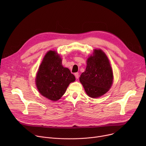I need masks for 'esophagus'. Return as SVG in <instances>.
Listing matches in <instances>:
<instances>
[{
  "instance_id": "obj_1",
  "label": "esophagus",
  "mask_w": 146,
  "mask_h": 146,
  "mask_svg": "<svg viewBox=\"0 0 146 146\" xmlns=\"http://www.w3.org/2000/svg\"><path fill=\"white\" fill-rule=\"evenodd\" d=\"M74 76L77 79H78L79 78V73H75Z\"/></svg>"
}]
</instances>
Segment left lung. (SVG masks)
Here are the masks:
<instances>
[{
    "label": "left lung",
    "instance_id": "8db88e82",
    "mask_svg": "<svg viewBox=\"0 0 146 146\" xmlns=\"http://www.w3.org/2000/svg\"><path fill=\"white\" fill-rule=\"evenodd\" d=\"M87 64L80 81L90 97L99 98L105 94L113 84V73L109 60L102 50L95 49Z\"/></svg>",
    "mask_w": 146,
    "mask_h": 146
}]
</instances>
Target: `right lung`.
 Instances as JSON below:
<instances>
[{
  "label": "right lung",
  "instance_id": "obj_1",
  "mask_svg": "<svg viewBox=\"0 0 146 146\" xmlns=\"http://www.w3.org/2000/svg\"><path fill=\"white\" fill-rule=\"evenodd\" d=\"M76 80L68 68L62 65V59L55 51L45 55L38 68L36 84L40 94L52 100H59L65 93L70 83Z\"/></svg>",
  "mask_w": 146,
  "mask_h": 146
}]
</instances>
